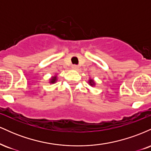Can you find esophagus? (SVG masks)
Masks as SVG:
<instances>
[{
  "mask_svg": "<svg viewBox=\"0 0 151 151\" xmlns=\"http://www.w3.org/2000/svg\"><path fill=\"white\" fill-rule=\"evenodd\" d=\"M72 68L73 69V70H78V68H79V67H78V66H77V65H73L72 66Z\"/></svg>",
  "mask_w": 151,
  "mask_h": 151,
  "instance_id": "34e87169",
  "label": "esophagus"
}]
</instances>
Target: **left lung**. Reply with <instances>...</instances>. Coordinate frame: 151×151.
Listing matches in <instances>:
<instances>
[{
    "mask_svg": "<svg viewBox=\"0 0 151 151\" xmlns=\"http://www.w3.org/2000/svg\"><path fill=\"white\" fill-rule=\"evenodd\" d=\"M89 85H91V86H94L95 85V82H94V81L93 80V79H89Z\"/></svg>",
    "mask_w": 151,
    "mask_h": 151,
    "instance_id": "left-lung-1",
    "label": "left lung"
}]
</instances>
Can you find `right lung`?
<instances>
[{
    "label": "right lung",
    "mask_w": 151,
    "mask_h": 151,
    "mask_svg": "<svg viewBox=\"0 0 151 151\" xmlns=\"http://www.w3.org/2000/svg\"><path fill=\"white\" fill-rule=\"evenodd\" d=\"M57 79H58V78H57V76H54L50 79V84H55V82H56Z\"/></svg>",
    "instance_id": "obj_1"
}]
</instances>
